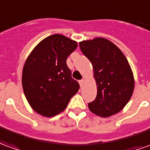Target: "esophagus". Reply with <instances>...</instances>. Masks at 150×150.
Wrapping results in <instances>:
<instances>
[{
  "instance_id": "esophagus-1",
  "label": "esophagus",
  "mask_w": 150,
  "mask_h": 150,
  "mask_svg": "<svg viewBox=\"0 0 150 150\" xmlns=\"http://www.w3.org/2000/svg\"><path fill=\"white\" fill-rule=\"evenodd\" d=\"M84 80H83V79H81V80H80V81H79V84H80V86H81V87H82V86H83V85H84Z\"/></svg>"
}]
</instances>
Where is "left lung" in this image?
<instances>
[{"instance_id":"8db88e82","label":"left lung","mask_w":150,"mask_h":150,"mask_svg":"<svg viewBox=\"0 0 150 150\" xmlns=\"http://www.w3.org/2000/svg\"><path fill=\"white\" fill-rule=\"evenodd\" d=\"M79 45L92 64L96 81V98L89 103V109L103 117L120 112L130 100L135 86L127 58L116 45L105 38L83 41Z\"/></svg>"}]
</instances>
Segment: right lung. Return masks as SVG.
<instances>
[{"instance_id":"1","label":"right lung","mask_w":150,"mask_h":150,"mask_svg":"<svg viewBox=\"0 0 150 150\" xmlns=\"http://www.w3.org/2000/svg\"><path fill=\"white\" fill-rule=\"evenodd\" d=\"M77 43L54 34L42 40L30 53L22 75L26 99L34 111L54 117L64 110L80 86L72 77L66 60Z\"/></svg>"}]
</instances>
